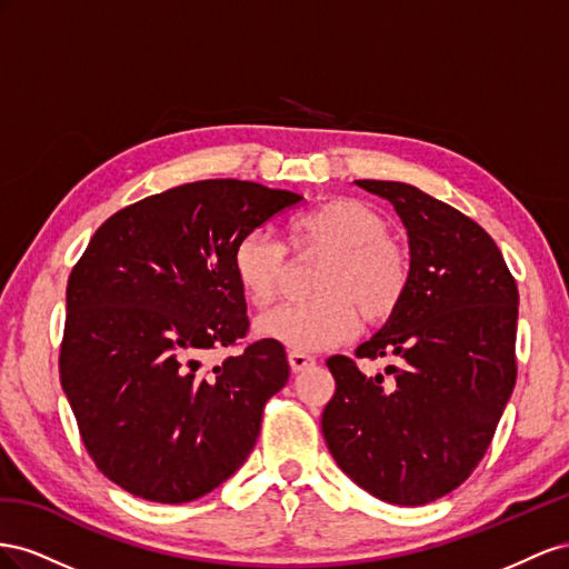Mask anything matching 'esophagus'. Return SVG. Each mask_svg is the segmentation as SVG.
<instances>
[{
  "instance_id": "esophagus-1",
  "label": "esophagus",
  "mask_w": 569,
  "mask_h": 569,
  "mask_svg": "<svg viewBox=\"0 0 569 569\" xmlns=\"http://www.w3.org/2000/svg\"><path fill=\"white\" fill-rule=\"evenodd\" d=\"M288 362H290V369L296 371H305L307 367H312L315 365V357L312 355H305V352H290L288 355Z\"/></svg>"
}]
</instances>
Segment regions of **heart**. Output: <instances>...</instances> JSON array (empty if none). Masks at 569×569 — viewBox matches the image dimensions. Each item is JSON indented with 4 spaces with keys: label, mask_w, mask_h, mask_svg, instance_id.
<instances>
[{
    "label": "heart",
    "mask_w": 569,
    "mask_h": 569,
    "mask_svg": "<svg viewBox=\"0 0 569 569\" xmlns=\"http://www.w3.org/2000/svg\"><path fill=\"white\" fill-rule=\"evenodd\" d=\"M302 254H323L310 302L281 305L257 319V333L293 352L327 350L357 329V312L369 323L391 319L410 286V259L388 238V221L355 198H333L290 223ZM233 273L246 298L267 307L286 273V250L269 231L242 233L233 248Z\"/></svg>",
    "instance_id": "heart-1"
}]
</instances>
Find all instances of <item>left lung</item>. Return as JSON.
Masks as SVG:
<instances>
[{
	"label": "left lung",
	"mask_w": 569,
	"mask_h": 569,
	"mask_svg": "<svg viewBox=\"0 0 569 569\" xmlns=\"http://www.w3.org/2000/svg\"><path fill=\"white\" fill-rule=\"evenodd\" d=\"M388 200L408 231L410 286L357 357H398L365 377L327 360L336 393L321 415L338 467L393 506H427L475 472L512 396L517 283L477 221L415 186L355 181Z\"/></svg>",
	"instance_id": "8db88e82"
}]
</instances>
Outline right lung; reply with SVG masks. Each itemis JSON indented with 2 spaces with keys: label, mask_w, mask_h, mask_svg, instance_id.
<instances>
[{
  "label": "right lung",
  "mask_w": 569,
  "mask_h": 569,
  "mask_svg": "<svg viewBox=\"0 0 569 569\" xmlns=\"http://www.w3.org/2000/svg\"><path fill=\"white\" fill-rule=\"evenodd\" d=\"M302 194L236 178L150 194L94 231L67 286L61 388L100 472L154 502H190L252 452L286 350L248 333L233 248Z\"/></svg>",
  "instance_id": "obj_1"
}]
</instances>
